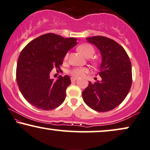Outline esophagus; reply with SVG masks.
I'll list each match as a JSON object with an SVG mask.
<instances>
[{
	"instance_id": "1",
	"label": "esophagus",
	"mask_w": 150,
	"mask_h": 150,
	"mask_svg": "<svg viewBox=\"0 0 150 150\" xmlns=\"http://www.w3.org/2000/svg\"><path fill=\"white\" fill-rule=\"evenodd\" d=\"M77 78H76V77H71V81H72V82H75V81L77 80Z\"/></svg>"
}]
</instances>
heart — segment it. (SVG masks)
<instances>
[{"label":"heart","instance_id":"obj_1","mask_svg":"<svg viewBox=\"0 0 150 150\" xmlns=\"http://www.w3.org/2000/svg\"><path fill=\"white\" fill-rule=\"evenodd\" d=\"M78 51L81 52L82 54L86 57H91L93 56L95 53V49L91 45L88 43H84L78 47ZM68 58V54L66 55L65 59ZM86 72H87V69L86 68H77L72 70L71 71V74L73 76H75L77 77H82Z\"/></svg>","mask_w":150,"mask_h":150}]
</instances>
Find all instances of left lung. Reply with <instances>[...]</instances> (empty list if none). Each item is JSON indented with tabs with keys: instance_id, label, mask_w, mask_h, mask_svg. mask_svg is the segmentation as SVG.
I'll return each instance as SVG.
<instances>
[{
	"instance_id": "8db88e82",
	"label": "left lung",
	"mask_w": 150,
	"mask_h": 150,
	"mask_svg": "<svg viewBox=\"0 0 150 150\" xmlns=\"http://www.w3.org/2000/svg\"><path fill=\"white\" fill-rule=\"evenodd\" d=\"M95 45L102 57L99 72L101 81L88 86L82 92L83 100L88 106L97 112L115 108L124 100L130 90L132 66L126 51L117 42L104 36L87 38Z\"/></svg>"
}]
</instances>
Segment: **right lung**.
I'll list each match as a JSON object with an SVG mask.
<instances>
[{"label": "right lung", "mask_w": 150, "mask_h": 150, "mask_svg": "<svg viewBox=\"0 0 150 150\" xmlns=\"http://www.w3.org/2000/svg\"><path fill=\"white\" fill-rule=\"evenodd\" d=\"M77 44L75 38H64L55 33L40 35L27 45L20 54L16 80L26 100L37 108L50 110L64 101L71 84L68 75L50 79L53 68L60 69L66 54Z\"/></svg>", "instance_id": "obj_1"}]
</instances>
